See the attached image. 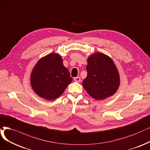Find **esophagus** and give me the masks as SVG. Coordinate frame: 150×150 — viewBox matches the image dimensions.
I'll return each mask as SVG.
<instances>
[{
	"label": "esophagus",
	"instance_id": "esophagus-1",
	"mask_svg": "<svg viewBox=\"0 0 150 150\" xmlns=\"http://www.w3.org/2000/svg\"><path fill=\"white\" fill-rule=\"evenodd\" d=\"M74 80L76 82H79L81 81V78H80V77H74Z\"/></svg>",
	"mask_w": 150,
	"mask_h": 150
}]
</instances>
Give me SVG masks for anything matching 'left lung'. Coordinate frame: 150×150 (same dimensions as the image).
Wrapping results in <instances>:
<instances>
[{"instance_id":"1","label":"left lung","mask_w":150,"mask_h":150,"mask_svg":"<svg viewBox=\"0 0 150 150\" xmlns=\"http://www.w3.org/2000/svg\"><path fill=\"white\" fill-rule=\"evenodd\" d=\"M87 76L82 82L87 92L96 100L112 96L120 83L116 66L109 57L101 53L90 56L86 67Z\"/></svg>"}]
</instances>
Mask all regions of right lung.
I'll use <instances>...</instances> for the list:
<instances>
[{
    "label": "right lung",
    "instance_id": "obj_1",
    "mask_svg": "<svg viewBox=\"0 0 150 150\" xmlns=\"http://www.w3.org/2000/svg\"><path fill=\"white\" fill-rule=\"evenodd\" d=\"M68 69L62 57L52 53L39 59L31 75V84L40 97L52 100L62 95L71 82Z\"/></svg>",
    "mask_w": 150,
    "mask_h": 150
}]
</instances>
